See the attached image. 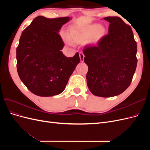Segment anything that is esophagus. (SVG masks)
Listing matches in <instances>:
<instances>
[{
    "label": "esophagus",
    "instance_id": "esophagus-1",
    "mask_svg": "<svg viewBox=\"0 0 150 150\" xmlns=\"http://www.w3.org/2000/svg\"><path fill=\"white\" fill-rule=\"evenodd\" d=\"M79 57H80V59L81 62H83L84 61V55L83 52H80L79 53Z\"/></svg>",
    "mask_w": 150,
    "mask_h": 150
}]
</instances>
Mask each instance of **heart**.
I'll use <instances>...</instances> for the list:
<instances>
[{
    "label": "heart",
    "mask_w": 150,
    "mask_h": 150,
    "mask_svg": "<svg viewBox=\"0 0 150 150\" xmlns=\"http://www.w3.org/2000/svg\"><path fill=\"white\" fill-rule=\"evenodd\" d=\"M105 33L103 25L89 24L81 28H72L69 30V35L62 34L64 41L69 45L73 44V42H79L89 38V42H96L100 39Z\"/></svg>",
    "instance_id": "b5f03b06"
}]
</instances>
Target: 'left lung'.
<instances>
[{
	"label": "left lung",
	"mask_w": 150,
	"mask_h": 150,
	"mask_svg": "<svg viewBox=\"0 0 150 150\" xmlns=\"http://www.w3.org/2000/svg\"><path fill=\"white\" fill-rule=\"evenodd\" d=\"M108 34L83 49L87 84L96 96H117L128 88L137 66V44L131 27L119 17H106Z\"/></svg>",
	"instance_id": "left-lung-1"
}]
</instances>
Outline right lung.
I'll use <instances>...</instances> for the list:
<instances>
[{"instance_id": "obj_1", "label": "right lung", "mask_w": 150, "mask_h": 150, "mask_svg": "<svg viewBox=\"0 0 150 150\" xmlns=\"http://www.w3.org/2000/svg\"><path fill=\"white\" fill-rule=\"evenodd\" d=\"M71 19L38 16L22 32L16 49L17 72L22 83L37 96L61 93L80 62L78 52L67 57L61 51L64 44L58 33Z\"/></svg>"}]
</instances>
